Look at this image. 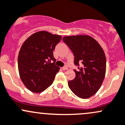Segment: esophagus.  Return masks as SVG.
I'll use <instances>...</instances> for the list:
<instances>
[{"mask_svg":"<svg viewBox=\"0 0 125 125\" xmlns=\"http://www.w3.org/2000/svg\"><path fill=\"white\" fill-rule=\"evenodd\" d=\"M62 69L63 70H68V68L67 66H64L62 68Z\"/></svg>","mask_w":125,"mask_h":125,"instance_id":"obj_1","label":"esophagus"}]
</instances>
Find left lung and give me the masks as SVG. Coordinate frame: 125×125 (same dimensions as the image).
I'll return each mask as SVG.
<instances>
[{"instance_id":"left-lung-1","label":"left lung","mask_w":125,"mask_h":125,"mask_svg":"<svg viewBox=\"0 0 125 125\" xmlns=\"http://www.w3.org/2000/svg\"><path fill=\"white\" fill-rule=\"evenodd\" d=\"M63 41L75 56L74 63L79 71L74 70L76 77L68 81L71 91L80 98H90L100 89L106 73V57L99 43L88 35L66 36Z\"/></svg>"}]
</instances>
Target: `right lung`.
Returning <instances> with one entry per match:
<instances>
[{"label": "right lung", "mask_w": 125, "mask_h": 125, "mask_svg": "<svg viewBox=\"0 0 125 125\" xmlns=\"http://www.w3.org/2000/svg\"><path fill=\"white\" fill-rule=\"evenodd\" d=\"M61 39L60 35L39 31L22 44L18 57V72L22 82L30 91L41 93L53 83L60 69L55 65L53 51Z\"/></svg>", "instance_id": "add662e5"}]
</instances>
